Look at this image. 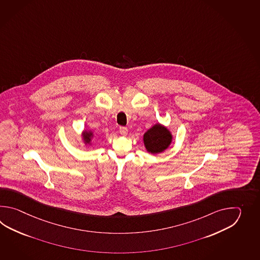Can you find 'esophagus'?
Returning <instances> with one entry per match:
<instances>
[{"label":"esophagus","mask_w":260,"mask_h":260,"mask_svg":"<svg viewBox=\"0 0 260 260\" xmlns=\"http://www.w3.org/2000/svg\"><path fill=\"white\" fill-rule=\"evenodd\" d=\"M119 132H120V134L122 135V136H125V135H127V127H125V126H121V127H120V130H119Z\"/></svg>","instance_id":"esophagus-1"}]
</instances>
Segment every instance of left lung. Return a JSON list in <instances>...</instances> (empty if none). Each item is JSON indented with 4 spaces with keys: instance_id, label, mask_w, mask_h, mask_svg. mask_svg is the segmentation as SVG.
Segmentation results:
<instances>
[{
    "instance_id": "1",
    "label": "left lung",
    "mask_w": 260,
    "mask_h": 260,
    "mask_svg": "<svg viewBox=\"0 0 260 260\" xmlns=\"http://www.w3.org/2000/svg\"><path fill=\"white\" fill-rule=\"evenodd\" d=\"M172 136L166 127L156 124L144 135L146 149L151 153H159L168 148L171 143Z\"/></svg>"
}]
</instances>
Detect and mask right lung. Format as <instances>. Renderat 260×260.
I'll list each match as a JSON object with an SVG mask.
<instances>
[{"mask_svg": "<svg viewBox=\"0 0 260 260\" xmlns=\"http://www.w3.org/2000/svg\"><path fill=\"white\" fill-rule=\"evenodd\" d=\"M91 138H92V133L85 132L83 134V138H84V140H85L86 143L90 142Z\"/></svg>", "mask_w": 260, "mask_h": 260, "instance_id": "obj_1", "label": "right lung"}]
</instances>
